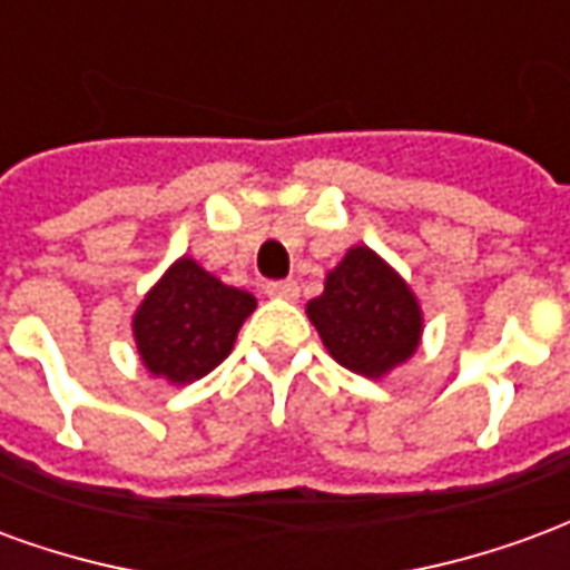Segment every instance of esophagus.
<instances>
[{
    "label": "esophagus",
    "mask_w": 570,
    "mask_h": 570,
    "mask_svg": "<svg viewBox=\"0 0 570 570\" xmlns=\"http://www.w3.org/2000/svg\"><path fill=\"white\" fill-rule=\"evenodd\" d=\"M265 293L272 298H296L298 284L296 281H268V284H265Z\"/></svg>",
    "instance_id": "obj_1"
}]
</instances>
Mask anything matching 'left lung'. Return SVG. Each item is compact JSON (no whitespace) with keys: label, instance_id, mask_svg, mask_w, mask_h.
Instances as JSON below:
<instances>
[{"label":"left lung","instance_id":"obj_1","mask_svg":"<svg viewBox=\"0 0 570 570\" xmlns=\"http://www.w3.org/2000/svg\"><path fill=\"white\" fill-rule=\"evenodd\" d=\"M308 317L345 370L379 379L412 357L421 338V308L412 289L370 247L347 249L311 298Z\"/></svg>","mask_w":570,"mask_h":570}]
</instances>
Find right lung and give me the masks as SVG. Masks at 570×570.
I'll return each instance as SVG.
<instances>
[{
  "instance_id": "add662e5",
  "label": "right lung",
  "mask_w": 570,
  "mask_h": 570,
  "mask_svg": "<svg viewBox=\"0 0 570 570\" xmlns=\"http://www.w3.org/2000/svg\"><path fill=\"white\" fill-rule=\"evenodd\" d=\"M253 308L256 298L249 293L225 286L198 262L179 259L134 317L142 363L167 382H195L232 354Z\"/></svg>"
}]
</instances>
